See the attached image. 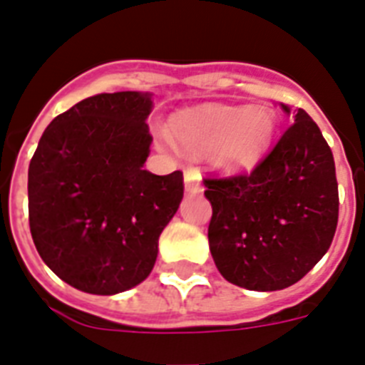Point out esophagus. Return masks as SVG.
I'll use <instances>...</instances> for the list:
<instances>
[{
	"mask_svg": "<svg viewBox=\"0 0 365 365\" xmlns=\"http://www.w3.org/2000/svg\"><path fill=\"white\" fill-rule=\"evenodd\" d=\"M185 191L187 192H200L202 191V183H200V174L195 168H187L185 170Z\"/></svg>",
	"mask_w": 365,
	"mask_h": 365,
	"instance_id": "obj_1",
	"label": "esophagus"
}]
</instances>
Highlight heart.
I'll use <instances>...</instances> for the list:
<instances>
[{
    "mask_svg": "<svg viewBox=\"0 0 365 365\" xmlns=\"http://www.w3.org/2000/svg\"><path fill=\"white\" fill-rule=\"evenodd\" d=\"M170 131L185 152L210 153L213 165L223 170H244L262 159L275 123L262 108L208 106L176 115Z\"/></svg>",
    "mask_w": 365,
    "mask_h": 365,
    "instance_id": "heart-1",
    "label": "heart"
}]
</instances>
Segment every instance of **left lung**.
<instances>
[{
    "label": "left lung",
    "instance_id": "1",
    "mask_svg": "<svg viewBox=\"0 0 365 365\" xmlns=\"http://www.w3.org/2000/svg\"><path fill=\"white\" fill-rule=\"evenodd\" d=\"M281 110L292 123L251 173L204 178L213 262L247 290L294 285L324 257L337 227L330 146L306 110L283 103Z\"/></svg>",
    "mask_w": 365,
    "mask_h": 365
}]
</instances>
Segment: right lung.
I'll list each match as a JSON object with an SVG mask.
<instances>
[{
  "mask_svg": "<svg viewBox=\"0 0 365 365\" xmlns=\"http://www.w3.org/2000/svg\"><path fill=\"white\" fill-rule=\"evenodd\" d=\"M150 112V93L88 97L52 120L31 157V238L44 264L82 292L110 296L146 279L182 202L180 170H144Z\"/></svg>",
  "mask_w": 365,
  "mask_h": 365,
  "instance_id": "obj_1",
  "label": "right lung"
}]
</instances>
